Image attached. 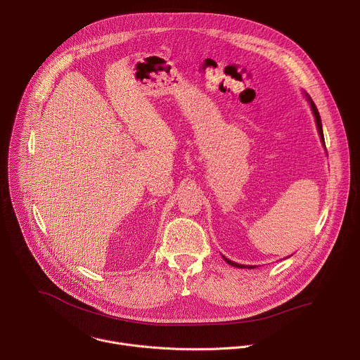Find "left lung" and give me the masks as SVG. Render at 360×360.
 <instances>
[{
	"mask_svg": "<svg viewBox=\"0 0 360 360\" xmlns=\"http://www.w3.org/2000/svg\"><path fill=\"white\" fill-rule=\"evenodd\" d=\"M306 95V99H307V102H309V105H311V108H312V111H314V115H315V120H316V125H318V131H319V135H321V141L323 142V145H325V138H323V129H322V122H321V115H319V111H318V108H316V105H315V102L312 101V98L307 95V94H304ZM224 259L229 264V265H232V266H235V268H252V266H245V265H239V264H235V262H232V261H229V259H226L225 256H224Z\"/></svg>",
	"mask_w": 360,
	"mask_h": 360,
	"instance_id": "1",
	"label": "left lung"
}]
</instances>
